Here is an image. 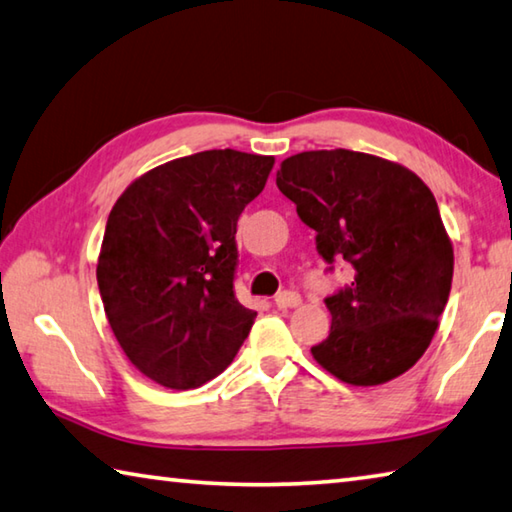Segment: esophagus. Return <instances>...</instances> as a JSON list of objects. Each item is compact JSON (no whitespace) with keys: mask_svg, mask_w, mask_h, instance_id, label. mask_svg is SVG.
<instances>
[{"mask_svg":"<svg viewBox=\"0 0 512 512\" xmlns=\"http://www.w3.org/2000/svg\"><path fill=\"white\" fill-rule=\"evenodd\" d=\"M274 303H276V308H279V310L297 308L299 303H301V294H299V292H294V290H283V292L276 294Z\"/></svg>","mask_w":512,"mask_h":512,"instance_id":"obj_1","label":"esophagus"}]
</instances>
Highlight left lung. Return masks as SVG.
<instances>
[{
	"label": "left lung",
	"instance_id": "1",
	"mask_svg": "<svg viewBox=\"0 0 512 512\" xmlns=\"http://www.w3.org/2000/svg\"><path fill=\"white\" fill-rule=\"evenodd\" d=\"M276 186L315 229L328 272L339 261L353 270L324 299L333 326L312 357L355 387L409 371L452 288L454 251L432 191L405 166L344 148L288 157Z\"/></svg>",
	"mask_w": 512,
	"mask_h": 512
}]
</instances>
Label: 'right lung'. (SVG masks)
<instances>
[{
  "label": "right lung",
  "instance_id": "right-lung-1",
  "mask_svg": "<svg viewBox=\"0 0 512 512\" xmlns=\"http://www.w3.org/2000/svg\"><path fill=\"white\" fill-rule=\"evenodd\" d=\"M274 157L231 148L179 157L112 206L96 279L116 342L146 378L197 389L233 362L256 312L233 292L236 224Z\"/></svg>",
  "mask_w": 512,
  "mask_h": 512
}]
</instances>
